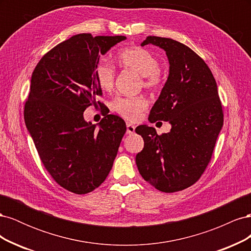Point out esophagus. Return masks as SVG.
Listing matches in <instances>:
<instances>
[{
    "mask_svg": "<svg viewBox=\"0 0 251 251\" xmlns=\"http://www.w3.org/2000/svg\"><path fill=\"white\" fill-rule=\"evenodd\" d=\"M135 132V126L126 124V134H133Z\"/></svg>",
    "mask_w": 251,
    "mask_h": 251,
    "instance_id": "34e87169",
    "label": "esophagus"
}]
</instances>
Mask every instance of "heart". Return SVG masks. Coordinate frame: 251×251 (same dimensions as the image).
I'll return each mask as SVG.
<instances>
[{
  "label": "heart",
  "instance_id": "1",
  "mask_svg": "<svg viewBox=\"0 0 251 251\" xmlns=\"http://www.w3.org/2000/svg\"><path fill=\"white\" fill-rule=\"evenodd\" d=\"M116 62L119 68L137 73L140 77V86L149 90L160 88L163 81L159 70V60L154 53L140 47L126 48L117 53ZM95 77L102 90L109 91L115 81V69L105 62L98 63L95 67ZM148 108V100L143 96H119L112 101V109L120 116L135 120Z\"/></svg>",
  "mask_w": 251,
  "mask_h": 251
}]
</instances>
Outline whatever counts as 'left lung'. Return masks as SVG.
Here are the masks:
<instances>
[{
  "instance_id": "obj_1",
  "label": "left lung",
  "mask_w": 251,
  "mask_h": 251,
  "mask_svg": "<svg viewBox=\"0 0 251 251\" xmlns=\"http://www.w3.org/2000/svg\"><path fill=\"white\" fill-rule=\"evenodd\" d=\"M155 45L169 58L170 74L149 120L169 121V133L139 126L144 140L136 155L142 178L158 191L175 193L200 179L211 159L223 126V110L216 79L208 66L191 48L168 37L148 36L141 46Z\"/></svg>"
}]
</instances>
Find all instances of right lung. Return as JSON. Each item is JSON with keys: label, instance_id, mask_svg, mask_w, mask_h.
<instances>
[{"label": "right lung", "instance_id": "obj_1", "mask_svg": "<svg viewBox=\"0 0 251 251\" xmlns=\"http://www.w3.org/2000/svg\"><path fill=\"white\" fill-rule=\"evenodd\" d=\"M126 39L124 35H73L45 54L31 76L24 118L37 153L51 177L69 192L85 195L109 175L126 131L119 116L109 114L100 126L83 112L101 105L95 77L100 54Z\"/></svg>", "mask_w": 251, "mask_h": 251}]
</instances>
